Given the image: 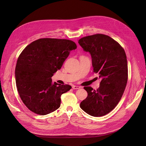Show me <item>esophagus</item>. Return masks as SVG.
Masks as SVG:
<instances>
[{
    "label": "esophagus",
    "instance_id": "1",
    "mask_svg": "<svg viewBox=\"0 0 146 146\" xmlns=\"http://www.w3.org/2000/svg\"><path fill=\"white\" fill-rule=\"evenodd\" d=\"M72 88H73V89H80V86H79L73 85V86H72Z\"/></svg>",
    "mask_w": 146,
    "mask_h": 146
}]
</instances>
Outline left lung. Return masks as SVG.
<instances>
[{
    "label": "left lung",
    "instance_id": "obj_1",
    "mask_svg": "<svg viewBox=\"0 0 146 146\" xmlns=\"http://www.w3.org/2000/svg\"><path fill=\"white\" fill-rule=\"evenodd\" d=\"M92 57L94 72L101 79L97 90L85 87L87 98L81 102L82 110L93 117L110 112L119 102L128 79V66L124 50L110 36L95 34L82 38L78 41Z\"/></svg>",
    "mask_w": 146,
    "mask_h": 146
}]
</instances>
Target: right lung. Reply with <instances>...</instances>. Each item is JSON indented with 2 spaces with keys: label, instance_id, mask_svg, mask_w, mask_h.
Here are the masks:
<instances>
[{
  "label": "right lung",
  "instance_id": "right-lung-1",
  "mask_svg": "<svg viewBox=\"0 0 146 146\" xmlns=\"http://www.w3.org/2000/svg\"><path fill=\"white\" fill-rule=\"evenodd\" d=\"M76 48L71 40L41 38L22 51L15 68V79L21 99L30 111L45 115L60 106L61 95L72 86L52 83L51 77L70 51Z\"/></svg>",
  "mask_w": 146,
  "mask_h": 146
}]
</instances>
